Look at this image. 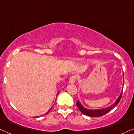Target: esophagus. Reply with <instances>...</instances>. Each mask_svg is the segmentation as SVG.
Segmentation results:
<instances>
[{"label": "esophagus", "instance_id": "1", "mask_svg": "<svg viewBox=\"0 0 134 134\" xmlns=\"http://www.w3.org/2000/svg\"><path fill=\"white\" fill-rule=\"evenodd\" d=\"M75 81H76L75 76H70V79H69V83H70V84H74Z\"/></svg>", "mask_w": 134, "mask_h": 134}]
</instances>
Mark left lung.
I'll return each mask as SVG.
<instances>
[{"mask_svg": "<svg viewBox=\"0 0 134 134\" xmlns=\"http://www.w3.org/2000/svg\"><path fill=\"white\" fill-rule=\"evenodd\" d=\"M122 90H123V89H122ZM122 90L120 94V96H119L118 98V99L115 101V102L107 108H102V109H99V110L87 109V108L84 107L81 105V103H80L78 100H77V102H76V105H77L78 108H79V110L81 111V113H83L84 115L89 116H91V117L102 116L105 115V114H107L109 111H111V110L113 109V108H115V107L117 105L118 103L119 102V101H120L121 97H122Z\"/></svg>", "mask_w": 134, "mask_h": 134, "instance_id": "1", "label": "left lung"}]
</instances>
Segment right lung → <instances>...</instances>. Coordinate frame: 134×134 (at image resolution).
<instances>
[{"mask_svg":"<svg viewBox=\"0 0 134 134\" xmlns=\"http://www.w3.org/2000/svg\"><path fill=\"white\" fill-rule=\"evenodd\" d=\"M58 93H59V92H58ZM51 108H50V109H49V111H48V112H47V113H46V114H48V113H49V111H50V110H51ZM46 114H45V115H46ZM38 117H40V116H36V117H35V118H38Z\"/></svg>","mask_w":134,"mask_h":134,"instance_id":"add662e5","label":"right lung"}]
</instances>
